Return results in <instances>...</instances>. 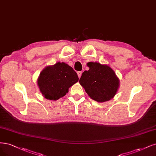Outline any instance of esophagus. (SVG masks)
Instances as JSON below:
<instances>
[{
    "mask_svg": "<svg viewBox=\"0 0 156 156\" xmlns=\"http://www.w3.org/2000/svg\"><path fill=\"white\" fill-rule=\"evenodd\" d=\"M77 75H78V77L80 79V77H81V75H82V72H77Z\"/></svg>",
    "mask_w": 156,
    "mask_h": 156,
    "instance_id": "esophagus-1",
    "label": "esophagus"
}]
</instances>
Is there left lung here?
I'll return each instance as SVG.
<instances>
[{
	"instance_id": "obj_1",
	"label": "left lung",
	"mask_w": 156,
	"mask_h": 156,
	"mask_svg": "<svg viewBox=\"0 0 156 156\" xmlns=\"http://www.w3.org/2000/svg\"><path fill=\"white\" fill-rule=\"evenodd\" d=\"M89 69L84 71L79 83L91 99L103 103L112 99L119 87V80L108 65L99 62L87 63Z\"/></svg>"
}]
</instances>
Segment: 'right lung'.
Here are the masks:
<instances>
[{
    "instance_id": "1",
    "label": "right lung",
    "mask_w": 156,
    "mask_h": 156,
    "mask_svg": "<svg viewBox=\"0 0 156 156\" xmlns=\"http://www.w3.org/2000/svg\"><path fill=\"white\" fill-rule=\"evenodd\" d=\"M78 80L77 74L71 66L58 62L41 72L37 84L46 99L56 101L65 95L69 88Z\"/></svg>"
}]
</instances>
